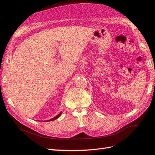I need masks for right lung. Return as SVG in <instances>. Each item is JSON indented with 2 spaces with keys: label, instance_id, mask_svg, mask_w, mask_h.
I'll list each match as a JSON object with an SVG mask.
<instances>
[{
  "label": "right lung",
  "instance_id": "add662e5",
  "mask_svg": "<svg viewBox=\"0 0 155 155\" xmlns=\"http://www.w3.org/2000/svg\"><path fill=\"white\" fill-rule=\"evenodd\" d=\"M61 115V112H60V113H59L58 115H57V116H56L55 117H54V118H52V119L50 120H49V121H54V120H56V119H58V118H59V117Z\"/></svg>",
  "mask_w": 155,
  "mask_h": 155
}]
</instances>
